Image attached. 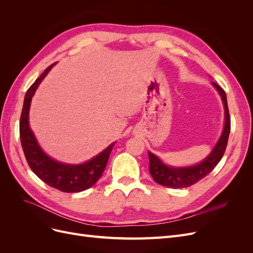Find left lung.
Listing matches in <instances>:
<instances>
[{
    "mask_svg": "<svg viewBox=\"0 0 253 253\" xmlns=\"http://www.w3.org/2000/svg\"><path fill=\"white\" fill-rule=\"evenodd\" d=\"M213 85L218 90L225 106V127L223 134H221L220 138L218 139V142L211 152V154L204 162L189 168L168 167L160 162V159L157 156L149 152L150 174L152 175L153 179L159 183V185L173 189H180L192 186L197 181L206 177L217 166L220 159L223 158L227 148L229 134H230V115H229L225 90L217 85L216 83L213 82Z\"/></svg>",
    "mask_w": 253,
    "mask_h": 253,
    "instance_id": "obj_1",
    "label": "left lung"
}]
</instances>
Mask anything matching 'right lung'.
Here are the masks:
<instances>
[{
  "label": "right lung",
  "mask_w": 253,
  "mask_h": 253,
  "mask_svg": "<svg viewBox=\"0 0 253 253\" xmlns=\"http://www.w3.org/2000/svg\"><path fill=\"white\" fill-rule=\"evenodd\" d=\"M55 64L49 65L26 91L20 118L21 144L30 169L42 181L62 192H81L95 185L101 177L115 142L89 162L78 166L60 164L44 154L29 128L28 112L37 87Z\"/></svg>",
  "instance_id": "add662e5"
}]
</instances>
